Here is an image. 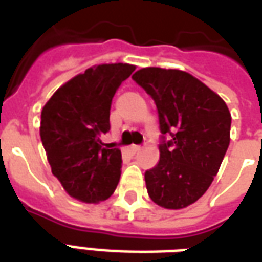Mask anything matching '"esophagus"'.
Listing matches in <instances>:
<instances>
[{"instance_id": "34e87169", "label": "esophagus", "mask_w": 262, "mask_h": 262, "mask_svg": "<svg viewBox=\"0 0 262 262\" xmlns=\"http://www.w3.org/2000/svg\"><path fill=\"white\" fill-rule=\"evenodd\" d=\"M140 146H139V144H133V146H130V151L133 154H136L137 151H140Z\"/></svg>"}]
</instances>
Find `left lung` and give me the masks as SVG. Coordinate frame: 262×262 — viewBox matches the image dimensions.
I'll return each mask as SVG.
<instances>
[{"label": "left lung", "instance_id": "obj_1", "mask_svg": "<svg viewBox=\"0 0 262 262\" xmlns=\"http://www.w3.org/2000/svg\"><path fill=\"white\" fill-rule=\"evenodd\" d=\"M132 78L159 112L160 160L144 172L148 196L163 208H185L208 191L219 171L230 143L229 108L185 71L147 67Z\"/></svg>", "mask_w": 262, "mask_h": 262}]
</instances>
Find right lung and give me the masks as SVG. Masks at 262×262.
I'll return each mask as SVG.
<instances>
[{"instance_id": "obj_1", "label": "right lung", "mask_w": 262, "mask_h": 262, "mask_svg": "<svg viewBox=\"0 0 262 262\" xmlns=\"http://www.w3.org/2000/svg\"><path fill=\"white\" fill-rule=\"evenodd\" d=\"M135 66L101 64L75 75L45 105L40 139L52 172L70 196L86 203L108 199L120 178L119 148L103 147L115 92Z\"/></svg>"}]
</instances>
